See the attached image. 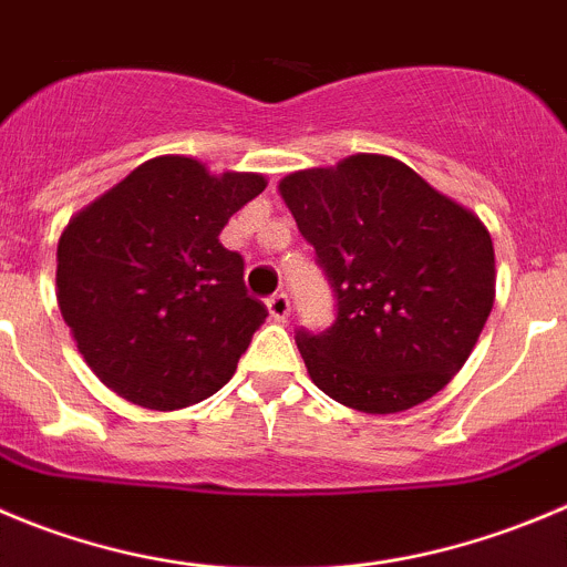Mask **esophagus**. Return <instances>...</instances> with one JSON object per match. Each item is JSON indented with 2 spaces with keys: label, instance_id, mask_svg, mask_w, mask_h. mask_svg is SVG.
<instances>
[{
  "label": "esophagus",
  "instance_id": "obj_1",
  "mask_svg": "<svg viewBox=\"0 0 567 567\" xmlns=\"http://www.w3.org/2000/svg\"><path fill=\"white\" fill-rule=\"evenodd\" d=\"M267 309H269V315H272V320L284 322L289 317V311H292L289 295L287 292H275L272 298H267Z\"/></svg>",
  "mask_w": 567,
  "mask_h": 567
}]
</instances>
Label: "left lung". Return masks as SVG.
<instances>
[{"mask_svg":"<svg viewBox=\"0 0 567 567\" xmlns=\"http://www.w3.org/2000/svg\"><path fill=\"white\" fill-rule=\"evenodd\" d=\"M278 188L337 298L326 331L295 333L311 381L368 414L436 395L493 309L482 219L386 155L295 172Z\"/></svg>","mask_w":567,"mask_h":567,"instance_id":"8db88e82","label":"left lung"}]
</instances>
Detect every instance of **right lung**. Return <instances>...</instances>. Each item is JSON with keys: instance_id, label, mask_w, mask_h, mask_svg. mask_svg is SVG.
Instances as JSON below:
<instances>
[{"instance_id": "right-lung-1", "label": "right lung", "mask_w": 567, "mask_h": 567, "mask_svg": "<svg viewBox=\"0 0 567 567\" xmlns=\"http://www.w3.org/2000/svg\"><path fill=\"white\" fill-rule=\"evenodd\" d=\"M267 181L212 175L183 155L133 169L69 223L58 306L96 379L144 409L192 406L223 390L267 317L245 258L219 234Z\"/></svg>"}]
</instances>
